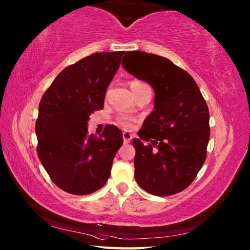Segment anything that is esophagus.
I'll use <instances>...</instances> for the list:
<instances>
[{
  "instance_id": "1",
  "label": "esophagus",
  "mask_w": 250,
  "mask_h": 250,
  "mask_svg": "<svg viewBox=\"0 0 250 250\" xmlns=\"http://www.w3.org/2000/svg\"><path fill=\"white\" fill-rule=\"evenodd\" d=\"M122 137H124L125 143H129L131 139H132V134H131L130 132H126V131H125V132L122 133Z\"/></svg>"
}]
</instances>
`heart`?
<instances>
[{
  "label": "heart",
  "instance_id": "1",
  "mask_svg": "<svg viewBox=\"0 0 250 250\" xmlns=\"http://www.w3.org/2000/svg\"><path fill=\"white\" fill-rule=\"evenodd\" d=\"M142 85H146L144 83H141V82H133L132 84H131V87H139V86H142ZM118 122H119V125H121L124 126L125 129H131L132 128V119H130V118H126V117H120L119 119H118Z\"/></svg>",
  "mask_w": 250,
  "mask_h": 250
}]
</instances>
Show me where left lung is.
<instances>
[{
  "label": "left lung",
  "mask_w": 250,
  "mask_h": 250,
  "mask_svg": "<svg viewBox=\"0 0 250 250\" xmlns=\"http://www.w3.org/2000/svg\"><path fill=\"white\" fill-rule=\"evenodd\" d=\"M125 56V69L155 90L154 110L132 142L135 180L154 196H172L192 183L206 162L208 105L192 76L168 59L143 51Z\"/></svg>",
  "instance_id": "obj_1"
}]
</instances>
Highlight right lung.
Instances as JSON below:
<instances>
[{
    "mask_svg": "<svg viewBox=\"0 0 250 250\" xmlns=\"http://www.w3.org/2000/svg\"><path fill=\"white\" fill-rule=\"evenodd\" d=\"M125 51L98 52L60 72L42 95L36 120L37 154L50 178L64 191L83 196L101 189L110 176L122 132L107 125L99 137L87 122L104 108L108 85Z\"/></svg>",
    "mask_w": 250,
    "mask_h": 250,
    "instance_id": "add662e5",
    "label": "right lung"
}]
</instances>
